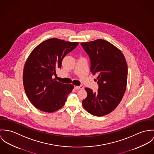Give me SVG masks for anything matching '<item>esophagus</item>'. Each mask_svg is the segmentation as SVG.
<instances>
[{"mask_svg":"<svg viewBox=\"0 0 154 154\" xmlns=\"http://www.w3.org/2000/svg\"><path fill=\"white\" fill-rule=\"evenodd\" d=\"M74 88H75L76 90H80V89H83V88H84V87H83V85H80V86L75 85V86H74Z\"/></svg>","mask_w":154,"mask_h":154,"instance_id":"1","label":"esophagus"}]
</instances>
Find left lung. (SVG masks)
<instances>
[{
    "instance_id": "left-lung-1",
    "label": "left lung",
    "mask_w": 154,
    "mask_h": 154,
    "mask_svg": "<svg viewBox=\"0 0 154 154\" xmlns=\"http://www.w3.org/2000/svg\"><path fill=\"white\" fill-rule=\"evenodd\" d=\"M81 45L90 57L91 72L98 75L96 81L99 85L95 93L85 88L87 96L83 106L92 115H106L119 105L126 91L128 66L125 58L117 47L103 39Z\"/></svg>"
}]
</instances>
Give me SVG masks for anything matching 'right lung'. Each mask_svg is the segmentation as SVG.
Wrapping results in <instances>:
<instances>
[{
  "label": "right lung",
  "mask_w": 154,
  "mask_h": 154,
  "mask_svg": "<svg viewBox=\"0 0 154 154\" xmlns=\"http://www.w3.org/2000/svg\"><path fill=\"white\" fill-rule=\"evenodd\" d=\"M79 42L57 38L47 39L35 47L25 64L23 83L30 102L39 110L52 113L61 109L74 85H64L53 79L61 67L65 56Z\"/></svg>",
  "instance_id": "1"
}]
</instances>
